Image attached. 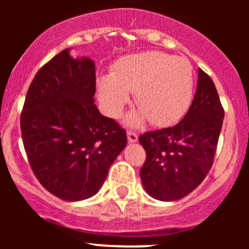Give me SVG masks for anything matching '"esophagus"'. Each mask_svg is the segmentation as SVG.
Instances as JSON below:
<instances>
[{
  "instance_id": "34e87169",
  "label": "esophagus",
  "mask_w": 249,
  "mask_h": 249,
  "mask_svg": "<svg viewBox=\"0 0 249 249\" xmlns=\"http://www.w3.org/2000/svg\"><path fill=\"white\" fill-rule=\"evenodd\" d=\"M127 136H128V141L130 142H136L138 141V136H137V134H136L135 131L129 130L127 132Z\"/></svg>"
}]
</instances>
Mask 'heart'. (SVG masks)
I'll list each match as a JSON object with an SVG mask.
<instances>
[{
	"instance_id": "obj_1",
	"label": "heart",
	"mask_w": 249,
	"mask_h": 249,
	"mask_svg": "<svg viewBox=\"0 0 249 249\" xmlns=\"http://www.w3.org/2000/svg\"><path fill=\"white\" fill-rule=\"evenodd\" d=\"M98 98L105 113L120 115L135 93L141 112L129 115L128 124H141L147 118L156 127H169L189 110L194 94L192 63L183 56H172L156 51L125 55L113 64L112 74L97 83Z\"/></svg>"
}]
</instances>
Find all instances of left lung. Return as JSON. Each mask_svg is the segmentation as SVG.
Here are the masks:
<instances>
[{
  "instance_id": "left-lung-1",
  "label": "left lung",
  "mask_w": 249,
  "mask_h": 249,
  "mask_svg": "<svg viewBox=\"0 0 249 249\" xmlns=\"http://www.w3.org/2000/svg\"><path fill=\"white\" fill-rule=\"evenodd\" d=\"M223 118L215 85L199 69L195 96L182 120L139 136L146 152L141 178L147 194L169 202L198 187L212 168Z\"/></svg>"
}]
</instances>
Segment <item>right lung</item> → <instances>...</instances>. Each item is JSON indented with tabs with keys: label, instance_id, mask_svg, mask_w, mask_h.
<instances>
[{
	"label": "right lung",
	"instance_id": "obj_1",
	"mask_svg": "<svg viewBox=\"0 0 249 249\" xmlns=\"http://www.w3.org/2000/svg\"><path fill=\"white\" fill-rule=\"evenodd\" d=\"M95 64L63 50L44 64L27 91L20 128L37 180L61 199L94 196L127 145V132L102 115L93 96Z\"/></svg>",
	"mask_w": 249,
	"mask_h": 249
}]
</instances>
